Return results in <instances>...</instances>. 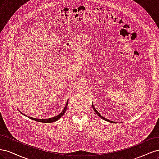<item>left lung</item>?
Returning <instances> with one entry per match:
<instances>
[{
	"mask_svg": "<svg viewBox=\"0 0 159 159\" xmlns=\"http://www.w3.org/2000/svg\"><path fill=\"white\" fill-rule=\"evenodd\" d=\"M91 105H92V107H93V110L95 111V112L96 113H97V115H98V116H99V117H101V118H102V119H103L105 120V121H109V122H111V123H113V121H109V119H106V118H105V117H102V115H100V114L99 113V112L98 111L95 109V107H94V105H93V103H92V104H91Z\"/></svg>",
	"mask_w": 159,
	"mask_h": 159,
	"instance_id": "obj_1",
	"label": "left lung"
}]
</instances>
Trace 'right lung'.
<instances>
[{"mask_svg":"<svg viewBox=\"0 0 159 159\" xmlns=\"http://www.w3.org/2000/svg\"><path fill=\"white\" fill-rule=\"evenodd\" d=\"M68 102H67V103H66V105H65L64 109H63V111H61L59 115H57V116H56V117H52V118H49V119H37V118H32V117H29V116H27V115H25V114H23V113H21L20 111V112L22 114H23L24 115H25V116L28 117V118H30V119H31L34 120V121H36L41 122V123H53V122H55V121H57V120L60 119L61 117V116H63L65 112H66V109H67V107H68Z\"/></svg>","mask_w":159,"mask_h":159,"instance_id":"add662e5","label":"right lung"}]
</instances>
